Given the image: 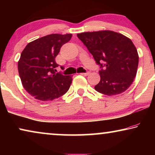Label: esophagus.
<instances>
[{
	"instance_id": "1",
	"label": "esophagus",
	"mask_w": 155,
	"mask_h": 155,
	"mask_svg": "<svg viewBox=\"0 0 155 155\" xmlns=\"http://www.w3.org/2000/svg\"><path fill=\"white\" fill-rule=\"evenodd\" d=\"M90 73V72H87V73H82L80 74H81V75H84V76H87Z\"/></svg>"
}]
</instances>
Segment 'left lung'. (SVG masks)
I'll list each match as a JSON object with an SVG mask.
<instances>
[{"label": "left lung", "instance_id": "8db88e82", "mask_svg": "<svg viewBox=\"0 0 155 155\" xmlns=\"http://www.w3.org/2000/svg\"><path fill=\"white\" fill-rule=\"evenodd\" d=\"M77 36L100 65L101 79L95 90L108 96L125 92L133 83L138 66V54L132 41L110 30L82 32Z\"/></svg>", "mask_w": 155, "mask_h": 155}]
</instances>
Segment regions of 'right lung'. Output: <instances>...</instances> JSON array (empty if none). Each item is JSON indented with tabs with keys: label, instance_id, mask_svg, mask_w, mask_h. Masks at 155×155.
<instances>
[{
	"label": "right lung",
	"instance_id": "add662e5",
	"mask_svg": "<svg viewBox=\"0 0 155 155\" xmlns=\"http://www.w3.org/2000/svg\"><path fill=\"white\" fill-rule=\"evenodd\" d=\"M71 34H52L29 42L18 61V72L23 87L41 101H52L65 94L72 83V76L56 73L55 58ZM62 68V67H61Z\"/></svg>",
	"mask_w": 155,
	"mask_h": 155
}]
</instances>
